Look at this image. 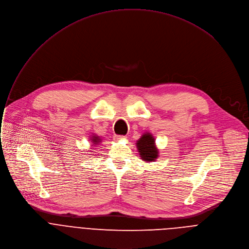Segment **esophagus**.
<instances>
[{"label":"esophagus","instance_id":"1","mask_svg":"<svg viewBox=\"0 0 249 249\" xmlns=\"http://www.w3.org/2000/svg\"><path fill=\"white\" fill-rule=\"evenodd\" d=\"M124 139H125V136H124V135H115L114 136L115 141H121V140H124Z\"/></svg>","mask_w":249,"mask_h":249}]
</instances>
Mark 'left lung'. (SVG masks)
Segmentation results:
<instances>
[{
  "label": "left lung",
  "mask_w": 249,
  "mask_h": 249,
  "mask_svg": "<svg viewBox=\"0 0 249 249\" xmlns=\"http://www.w3.org/2000/svg\"><path fill=\"white\" fill-rule=\"evenodd\" d=\"M135 144L142 161L147 163L155 162V160L158 158L159 150L155 144L154 136L150 132H144Z\"/></svg>",
  "instance_id": "8db88e82"
}]
</instances>
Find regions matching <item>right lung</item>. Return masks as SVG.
<instances>
[{"label":"right lung","instance_id":"obj_1","mask_svg":"<svg viewBox=\"0 0 249 249\" xmlns=\"http://www.w3.org/2000/svg\"><path fill=\"white\" fill-rule=\"evenodd\" d=\"M90 142H91V145H92V147H95V146H97V145H100L101 144V142H102V140H101V137L100 136H98V135H96V134H92V135H90Z\"/></svg>","mask_w":249,"mask_h":249}]
</instances>
